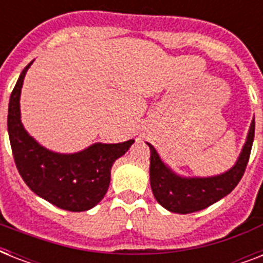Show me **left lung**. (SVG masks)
<instances>
[{
  "label": "left lung",
  "instance_id": "8db88e82",
  "mask_svg": "<svg viewBox=\"0 0 263 263\" xmlns=\"http://www.w3.org/2000/svg\"><path fill=\"white\" fill-rule=\"evenodd\" d=\"M255 120L250 124L247 138L232 168L220 175L181 176L161 160L154 146L150 147V185L157 202L166 210L179 214L199 212L232 192L243 177L253 147Z\"/></svg>",
  "mask_w": 263,
  "mask_h": 263
}]
</instances>
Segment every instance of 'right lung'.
<instances>
[{"instance_id": "add662e5", "label": "right lung", "mask_w": 263, "mask_h": 263, "mask_svg": "<svg viewBox=\"0 0 263 263\" xmlns=\"http://www.w3.org/2000/svg\"><path fill=\"white\" fill-rule=\"evenodd\" d=\"M34 60L18 76L8 107V134L17 171L26 184L42 199L69 212H86L103 199L116 160L131 147L121 143H97L76 153L49 150L26 131L20 113L24 78Z\"/></svg>"}]
</instances>
